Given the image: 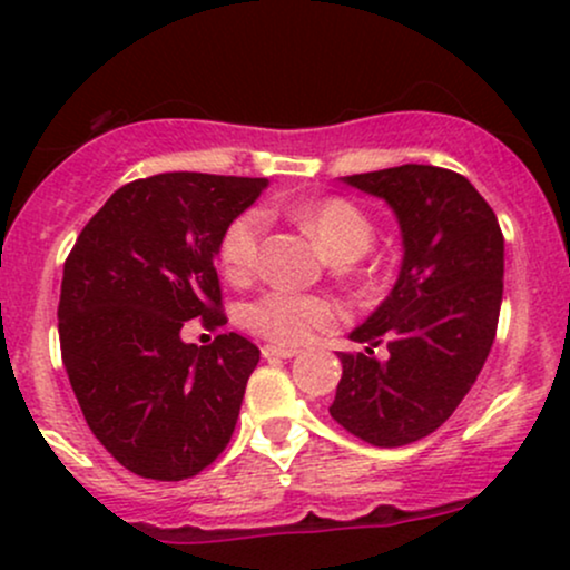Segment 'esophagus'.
Here are the masks:
<instances>
[{"instance_id": "34e87169", "label": "esophagus", "mask_w": 570, "mask_h": 570, "mask_svg": "<svg viewBox=\"0 0 570 570\" xmlns=\"http://www.w3.org/2000/svg\"><path fill=\"white\" fill-rule=\"evenodd\" d=\"M263 356L265 358H292V356H297V351L284 348V345H265Z\"/></svg>"}]
</instances>
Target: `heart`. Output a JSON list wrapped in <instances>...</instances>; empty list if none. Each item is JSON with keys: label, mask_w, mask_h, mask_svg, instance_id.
<instances>
[{"label": "heart", "mask_w": 570, "mask_h": 570, "mask_svg": "<svg viewBox=\"0 0 570 570\" xmlns=\"http://www.w3.org/2000/svg\"><path fill=\"white\" fill-rule=\"evenodd\" d=\"M294 217L318 240L332 259H356L375 238V227L356 203L345 198H322L294 208ZM265 217L254 208L240 212L225 227L219 240V267L227 281L244 284L257 273L263 248ZM340 318V307L326 297L294 292H267L246 307V324L257 335L281 345H303Z\"/></svg>", "instance_id": "obj_1"}]
</instances>
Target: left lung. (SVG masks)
Masks as SVG:
<instances>
[{
  "label": "left lung",
  "mask_w": 570,
  "mask_h": 570,
  "mask_svg": "<svg viewBox=\"0 0 570 570\" xmlns=\"http://www.w3.org/2000/svg\"><path fill=\"white\" fill-rule=\"evenodd\" d=\"M343 181L389 203L402 267L389 297L351 332L367 353H337L343 377L330 415L375 448H402L453 415L493 348L503 235L472 181L448 168L407 163ZM381 342L385 360L374 356Z\"/></svg>",
  "instance_id": "8db88e82"
}]
</instances>
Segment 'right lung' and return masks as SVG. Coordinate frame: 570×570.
<instances>
[{"mask_svg":"<svg viewBox=\"0 0 570 570\" xmlns=\"http://www.w3.org/2000/svg\"><path fill=\"white\" fill-rule=\"evenodd\" d=\"M267 179L174 171L120 187L63 265L58 335L96 440L128 472L176 482L230 442L259 348L181 340L189 318L222 326L214 257Z\"/></svg>","mask_w":570,"mask_h":570,"instance_id":"add662e5","label":"right lung"}]
</instances>
